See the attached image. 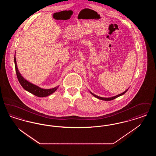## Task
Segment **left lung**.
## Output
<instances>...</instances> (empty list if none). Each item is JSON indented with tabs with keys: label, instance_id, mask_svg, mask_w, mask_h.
Here are the masks:
<instances>
[{
	"label": "left lung",
	"instance_id": "left-lung-1",
	"mask_svg": "<svg viewBox=\"0 0 156 156\" xmlns=\"http://www.w3.org/2000/svg\"><path fill=\"white\" fill-rule=\"evenodd\" d=\"M127 90H128V89L126 90L125 92H123V93H122V94H119V95H116V96H115V97H111V98H102V97H98V96H97L96 95L94 94L93 93H92V92H90V94H91L93 96L96 97L98 99H101V100H103V101H111V100H113V99H115V98H118V97H120V96H121V95L125 94L126 92L127 91Z\"/></svg>",
	"mask_w": 156,
	"mask_h": 156
}]
</instances>
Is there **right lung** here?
Here are the masks:
<instances>
[{
	"label": "right lung",
	"mask_w": 156,
	"mask_h": 156,
	"mask_svg": "<svg viewBox=\"0 0 156 156\" xmlns=\"http://www.w3.org/2000/svg\"><path fill=\"white\" fill-rule=\"evenodd\" d=\"M14 59H15V69H16V72L17 79L23 88L25 90H26L27 91L29 92L31 94L38 97H45L52 94V93H54L58 88V87H56L52 89H42V88L38 87V86H36V85L30 83L29 82L27 81L23 77L22 75L20 74V73H19V71L18 70L15 56Z\"/></svg>",
	"instance_id": "add662e5"
}]
</instances>
